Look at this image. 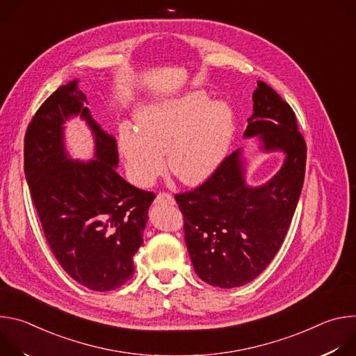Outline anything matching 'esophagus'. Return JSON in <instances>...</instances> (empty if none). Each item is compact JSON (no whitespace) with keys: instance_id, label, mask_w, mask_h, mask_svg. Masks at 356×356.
Listing matches in <instances>:
<instances>
[{"instance_id":"esophagus-1","label":"esophagus","mask_w":356,"mask_h":356,"mask_svg":"<svg viewBox=\"0 0 356 356\" xmlns=\"http://www.w3.org/2000/svg\"><path fill=\"white\" fill-rule=\"evenodd\" d=\"M155 202H158V204H175V198L169 193H159Z\"/></svg>"}]
</instances>
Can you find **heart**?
I'll use <instances>...</instances> for the list:
<instances>
[{
    "label": "heart",
    "instance_id": "heart-1",
    "mask_svg": "<svg viewBox=\"0 0 356 356\" xmlns=\"http://www.w3.org/2000/svg\"><path fill=\"white\" fill-rule=\"evenodd\" d=\"M236 129L235 114L204 90L150 103L138 117V129L124 125L120 149L129 177L154 183L166 169L186 184L209 179L227 158Z\"/></svg>",
    "mask_w": 356,
    "mask_h": 356
}]
</instances>
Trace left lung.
Segmentation results:
<instances>
[{"label":"left lung","instance_id":"left-lung-1","mask_svg":"<svg viewBox=\"0 0 356 356\" xmlns=\"http://www.w3.org/2000/svg\"><path fill=\"white\" fill-rule=\"evenodd\" d=\"M252 99L253 113L243 136H258L265 152L282 150L286 158L280 170L262 186H248L238 149L201 186L175 195L194 270L201 280L221 289L252 282L272 262L290 227L306 173L307 146L291 107L264 81H258Z\"/></svg>","mask_w":356,"mask_h":356}]
</instances>
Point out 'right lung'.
I'll return each mask as SVG.
<instances>
[{"label": "right lung", "mask_w": 356, "mask_h": 356, "mask_svg": "<svg viewBox=\"0 0 356 356\" xmlns=\"http://www.w3.org/2000/svg\"><path fill=\"white\" fill-rule=\"evenodd\" d=\"M87 97L69 81L50 95L25 134L24 169L44 238L77 283L110 291L134 275L155 193L125 181L115 170L118 147L86 107ZM80 115L95 135V161L67 158L63 124Z\"/></svg>", "instance_id": "right-lung-1"}]
</instances>
